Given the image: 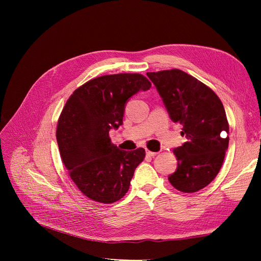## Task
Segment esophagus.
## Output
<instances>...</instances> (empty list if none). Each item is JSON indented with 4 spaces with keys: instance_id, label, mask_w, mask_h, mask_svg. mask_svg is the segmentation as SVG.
I'll use <instances>...</instances> for the list:
<instances>
[{
    "instance_id": "obj_1",
    "label": "esophagus",
    "mask_w": 261,
    "mask_h": 261,
    "mask_svg": "<svg viewBox=\"0 0 261 261\" xmlns=\"http://www.w3.org/2000/svg\"><path fill=\"white\" fill-rule=\"evenodd\" d=\"M146 153H147V155H148V156H154V155H156V154H158V152L150 151V150H147Z\"/></svg>"
}]
</instances>
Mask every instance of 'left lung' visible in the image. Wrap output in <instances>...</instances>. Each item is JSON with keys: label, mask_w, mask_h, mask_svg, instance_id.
<instances>
[{"label": "left lung", "mask_w": 261, "mask_h": 261, "mask_svg": "<svg viewBox=\"0 0 261 261\" xmlns=\"http://www.w3.org/2000/svg\"><path fill=\"white\" fill-rule=\"evenodd\" d=\"M186 143L173 150L176 171L169 176L177 191L195 193L209 185L222 167L228 147V122L222 102L210 87L183 70L147 73Z\"/></svg>", "instance_id": "1"}]
</instances>
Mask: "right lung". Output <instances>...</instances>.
Instances as JSON below:
<instances>
[{
  "label": "right lung",
  "instance_id": "add662e5",
  "mask_svg": "<svg viewBox=\"0 0 261 261\" xmlns=\"http://www.w3.org/2000/svg\"><path fill=\"white\" fill-rule=\"evenodd\" d=\"M150 87L141 74L105 75L78 87L66 101L57 128L61 159L89 199L112 203L128 192L145 149L120 150L111 143L109 132L122 125L127 100Z\"/></svg>",
  "mask_w": 261,
  "mask_h": 261
}]
</instances>
